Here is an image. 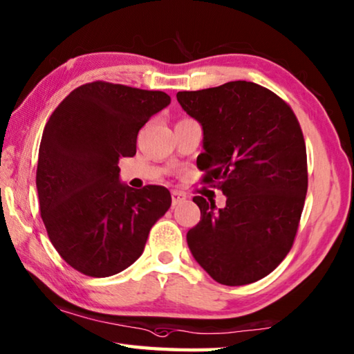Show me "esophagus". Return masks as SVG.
<instances>
[{"label": "esophagus", "instance_id": "esophagus-1", "mask_svg": "<svg viewBox=\"0 0 354 354\" xmlns=\"http://www.w3.org/2000/svg\"><path fill=\"white\" fill-rule=\"evenodd\" d=\"M184 200H185V195L183 194V192H179V190H173L171 192V203H173V206L179 205V203L184 201Z\"/></svg>", "mask_w": 354, "mask_h": 354}]
</instances>
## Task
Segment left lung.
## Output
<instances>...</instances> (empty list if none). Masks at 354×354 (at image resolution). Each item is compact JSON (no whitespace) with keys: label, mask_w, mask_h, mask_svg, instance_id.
I'll list each match as a JSON object with an SVG mask.
<instances>
[{"label":"left lung","mask_w":354,"mask_h":354,"mask_svg":"<svg viewBox=\"0 0 354 354\" xmlns=\"http://www.w3.org/2000/svg\"><path fill=\"white\" fill-rule=\"evenodd\" d=\"M176 98L203 127L201 183L226 195L218 211L214 201L194 196L201 220L187 232L192 254L220 284L259 281L290 251L306 200V143L298 118L277 93L248 81L178 92Z\"/></svg>","instance_id":"1"}]
</instances>
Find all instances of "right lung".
Wrapping results in <instances>:
<instances>
[{"mask_svg":"<svg viewBox=\"0 0 354 354\" xmlns=\"http://www.w3.org/2000/svg\"><path fill=\"white\" fill-rule=\"evenodd\" d=\"M169 103L165 92L93 81L48 118L35 176L40 215L53 247L80 273L106 278L128 268L170 209L164 185L118 183V159L133 158L140 128Z\"/></svg>","mask_w":354,"mask_h":354,"instance_id":"right-lung-1","label":"right lung"}]
</instances>
